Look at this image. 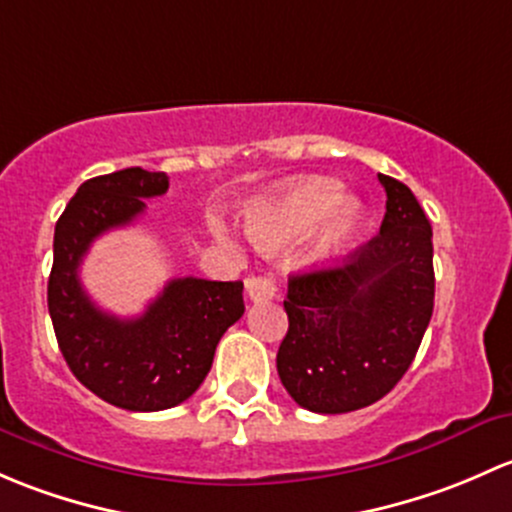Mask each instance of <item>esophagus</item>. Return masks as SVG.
<instances>
[{"label": "esophagus", "instance_id": "1", "mask_svg": "<svg viewBox=\"0 0 512 512\" xmlns=\"http://www.w3.org/2000/svg\"><path fill=\"white\" fill-rule=\"evenodd\" d=\"M278 286L273 276H254L246 281V293H249V300L254 303H261V300H271L276 295Z\"/></svg>", "mask_w": 512, "mask_h": 512}]
</instances>
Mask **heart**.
<instances>
[{
	"label": "heart",
	"mask_w": 512,
	"mask_h": 512,
	"mask_svg": "<svg viewBox=\"0 0 512 512\" xmlns=\"http://www.w3.org/2000/svg\"><path fill=\"white\" fill-rule=\"evenodd\" d=\"M320 229L310 236L303 256L310 263H323L342 249L360 221V204L342 197V187L328 177L293 179L271 197L251 207L246 214V231L263 251H276L308 231L318 219Z\"/></svg>",
	"instance_id": "1"
}]
</instances>
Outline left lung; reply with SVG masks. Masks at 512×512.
<instances>
[{
  "label": "left lung",
  "instance_id": "obj_1",
  "mask_svg": "<svg viewBox=\"0 0 512 512\" xmlns=\"http://www.w3.org/2000/svg\"><path fill=\"white\" fill-rule=\"evenodd\" d=\"M379 182L387 192L379 234L342 266L288 278L276 367L308 412H355L392 392L434 313L429 219L407 184L387 175Z\"/></svg>",
  "mask_w": 512,
  "mask_h": 512
}]
</instances>
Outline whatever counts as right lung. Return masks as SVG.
<instances>
[{
  "instance_id": "1",
  "label": "right lung",
  "mask_w": 512,
  "mask_h": 512,
  "mask_svg": "<svg viewBox=\"0 0 512 512\" xmlns=\"http://www.w3.org/2000/svg\"><path fill=\"white\" fill-rule=\"evenodd\" d=\"M170 187L165 172H110L78 187L56 221L49 313L61 355L83 387L128 412L182 404L204 382L221 335L244 315V283L175 278L138 318H115L83 291L78 268L100 234L128 226L145 199Z\"/></svg>"
}]
</instances>
